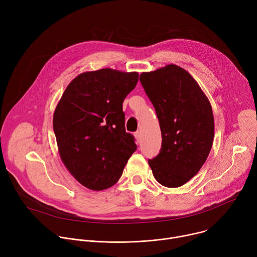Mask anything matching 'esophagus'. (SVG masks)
Here are the masks:
<instances>
[{
	"label": "esophagus",
	"instance_id": "obj_1",
	"mask_svg": "<svg viewBox=\"0 0 257 257\" xmlns=\"http://www.w3.org/2000/svg\"><path fill=\"white\" fill-rule=\"evenodd\" d=\"M134 136H135L136 141L139 143V142H140V140H141V133H140L139 131H137V132L134 134Z\"/></svg>",
	"mask_w": 257,
	"mask_h": 257
}]
</instances>
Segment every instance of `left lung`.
I'll return each instance as SVG.
<instances>
[{
	"label": "left lung",
	"instance_id": "1",
	"mask_svg": "<svg viewBox=\"0 0 257 257\" xmlns=\"http://www.w3.org/2000/svg\"><path fill=\"white\" fill-rule=\"evenodd\" d=\"M162 132L161 153L149 161L156 180L176 188L193 178L211 150L214 120L210 102L196 80L183 68L169 64L140 74Z\"/></svg>",
	"mask_w": 257,
	"mask_h": 257
}]
</instances>
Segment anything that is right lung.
I'll return each mask as SVG.
<instances>
[{
    "label": "right lung",
    "instance_id": "add662e5",
    "mask_svg": "<svg viewBox=\"0 0 257 257\" xmlns=\"http://www.w3.org/2000/svg\"><path fill=\"white\" fill-rule=\"evenodd\" d=\"M138 76L137 72L109 68L83 72L69 83L55 108L53 126L60 158L90 190L115 185L137 149L125 130L122 103Z\"/></svg>",
    "mask_w": 257,
    "mask_h": 257
}]
</instances>
